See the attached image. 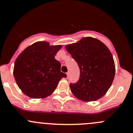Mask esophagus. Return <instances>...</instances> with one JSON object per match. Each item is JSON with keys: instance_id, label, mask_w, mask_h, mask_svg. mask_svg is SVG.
Wrapping results in <instances>:
<instances>
[{"instance_id": "34e87169", "label": "esophagus", "mask_w": 133, "mask_h": 133, "mask_svg": "<svg viewBox=\"0 0 133 133\" xmlns=\"http://www.w3.org/2000/svg\"><path fill=\"white\" fill-rule=\"evenodd\" d=\"M69 72H67V73H66V75H67V77H69Z\"/></svg>"}]
</instances>
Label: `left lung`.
<instances>
[{
  "mask_svg": "<svg viewBox=\"0 0 133 133\" xmlns=\"http://www.w3.org/2000/svg\"><path fill=\"white\" fill-rule=\"evenodd\" d=\"M80 69V77L70 83L73 95L84 101H94L103 96L111 86L115 65L111 52L95 38L87 37L65 46Z\"/></svg>",
  "mask_w": 133,
  "mask_h": 133,
  "instance_id": "obj_1",
  "label": "left lung"
}]
</instances>
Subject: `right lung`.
<instances>
[{
    "label": "right lung",
    "mask_w": 133,
    "mask_h": 133,
    "mask_svg": "<svg viewBox=\"0 0 133 133\" xmlns=\"http://www.w3.org/2000/svg\"><path fill=\"white\" fill-rule=\"evenodd\" d=\"M62 45L50 46L47 42H36L23 51L14 64V75L24 94L34 99L46 97L56 89L65 73L55 58Z\"/></svg>",
    "instance_id": "right-lung-1"
}]
</instances>
